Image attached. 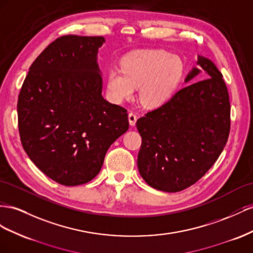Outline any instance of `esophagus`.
<instances>
[{"instance_id": "34e87169", "label": "esophagus", "mask_w": 253, "mask_h": 253, "mask_svg": "<svg viewBox=\"0 0 253 253\" xmlns=\"http://www.w3.org/2000/svg\"><path fill=\"white\" fill-rule=\"evenodd\" d=\"M128 120H129V124H130L131 126H134L136 120H138V117H136V114L134 112L130 111L128 114Z\"/></svg>"}]
</instances>
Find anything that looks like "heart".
I'll use <instances>...</instances> for the list:
<instances>
[{
    "label": "heart",
    "mask_w": 253,
    "mask_h": 253,
    "mask_svg": "<svg viewBox=\"0 0 253 253\" xmlns=\"http://www.w3.org/2000/svg\"><path fill=\"white\" fill-rule=\"evenodd\" d=\"M181 59L163 49H141L127 55L122 69L113 68L107 75L110 98L122 103L131 98L140 86V99L150 108L160 107L175 94L183 77Z\"/></svg>",
    "instance_id": "b5f03b06"
}]
</instances>
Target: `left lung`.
Listing matches in <instances>:
<instances>
[{
    "instance_id": "obj_1",
    "label": "left lung",
    "mask_w": 253,
    "mask_h": 253,
    "mask_svg": "<svg viewBox=\"0 0 253 253\" xmlns=\"http://www.w3.org/2000/svg\"><path fill=\"white\" fill-rule=\"evenodd\" d=\"M185 83L203 71L208 77L177 91L136 121L142 138L138 169L154 189L182 191L204 177L220 156L230 132V100L222 74L205 57Z\"/></svg>"
}]
</instances>
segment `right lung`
Segmentation results:
<instances>
[{
	"instance_id": "1",
	"label": "right lung",
	"mask_w": 253,
	"mask_h": 253,
	"mask_svg": "<svg viewBox=\"0 0 253 253\" xmlns=\"http://www.w3.org/2000/svg\"><path fill=\"white\" fill-rule=\"evenodd\" d=\"M104 37L67 35L36 58L18 98L27 156L62 185L91 181L111 144L129 128L125 108L102 96L96 56Z\"/></svg>"
}]
</instances>
